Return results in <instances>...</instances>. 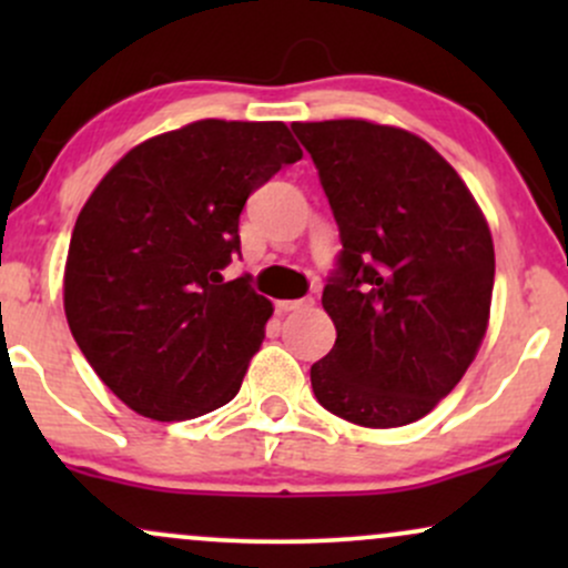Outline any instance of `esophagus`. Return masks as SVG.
<instances>
[{"mask_svg": "<svg viewBox=\"0 0 568 568\" xmlns=\"http://www.w3.org/2000/svg\"><path fill=\"white\" fill-rule=\"evenodd\" d=\"M306 306H312V298H283V302H277L280 312H298Z\"/></svg>", "mask_w": 568, "mask_h": 568, "instance_id": "1", "label": "esophagus"}]
</instances>
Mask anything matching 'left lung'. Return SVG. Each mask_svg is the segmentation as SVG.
<instances>
[{
  "instance_id": "1",
  "label": "left lung",
  "mask_w": 568,
  "mask_h": 568,
  "mask_svg": "<svg viewBox=\"0 0 568 568\" xmlns=\"http://www.w3.org/2000/svg\"><path fill=\"white\" fill-rule=\"evenodd\" d=\"M338 224L323 288L336 344L310 371L317 403L361 427H403L459 384L486 336L494 243L470 189L408 130L293 122Z\"/></svg>"
}]
</instances>
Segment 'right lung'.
Returning a JSON list of instances; mask_svg holds the SVG:
<instances>
[{
	"label": "right lung",
	"instance_id": "right-lung-1",
	"mask_svg": "<svg viewBox=\"0 0 568 568\" xmlns=\"http://www.w3.org/2000/svg\"><path fill=\"white\" fill-rule=\"evenodd\" d=\"M302 149L283 122L200 120L139 143L71 232L63 310L77 347L135 414L181 422L240 393L270 298L226 283L251 192Z\"/></svg>",
	"mask_w": 568,
	"mask_h": 568
}]
</instances>
